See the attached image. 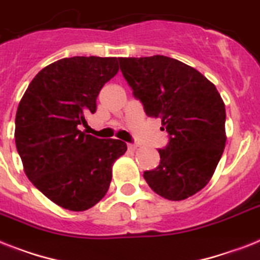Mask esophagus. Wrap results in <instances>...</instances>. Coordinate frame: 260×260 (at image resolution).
I'll use <instances>...</instances> for the list:
<instances>
[{"instance_id": "obj_1", "label": "esophagus", "mask_w": 260, "mask_h": 260, "mask_svg": "<svg viewBox=\"0 0 260 260\" xmlns=\"http://www.w3.org/2000/svg\"><path fill=\"white\" fill-rule=\"evenodd\" d=\"M137 149V145L136 144H128V151L131 152H135Z\"/></svg>"}]
</instances>
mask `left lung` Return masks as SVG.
<instances>
[{"label":"left lung","mask_w":260,"mask_h":260,"mask_svg":"<svg viewBox=\"0 0 260 260\" xmlns=\"http://www.w3.org/2000/svg\"><path fill=\"white\" fill-rule=\"evenodd\" d=\"M120 69L144 105L170 134L160 164L145 171L148 185L164 199L184 200L203 189L224 151L225 107L216 86L199 71L166 56L124 58Z\"/></svg>","instance_id":"1"}]
</instances>
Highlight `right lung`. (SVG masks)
Segmentation results:
<instances>
[{
	"label": "right lung",
	"instance_id": "1",
	"mask_svg": "<svg viewBox=\"0 0 260 260\" xmlns=\"http://www.w3.org/2000/svg\"><path fill=\"white\" fill-rule=\"evenodd\" d=\"M116 57L61 58L40 71L16 113V147L25 175L49 200L85 211L105 196L112 167L126 151L121 140H101L79 126L96 112V99L119 72Z\"/></svg>",
	"mask_w": 260,
	"mask_h": 260
}]
</instances>
